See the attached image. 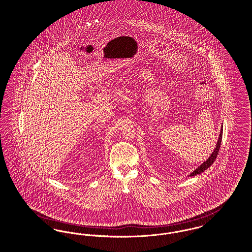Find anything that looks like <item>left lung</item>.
<instances>
[{
  "label": "left lung",
  "instance_id": "1",
  "mask_svg": "<svg viewBox=\"0 0 252 252\" xmlns=\"http://www.w3.org/2000/svg\"><path fill=\"white\" fill-rule=\"evenodd\" d=\"M222 128H221V131H220V135H219V138H218V141H217V144L215 146V148L213 150V152L210 154V156L207 158V160L204 162V163H201V165H199L194 171H192L189 176L191 177V176H195L197 174H200L204 171H206L207 168L213 163V162L215 161L217 155H218V152H219V149L221 147V143H222Z\"/></svg>",
  "mask_w": 252,
  "mask_h": 252
}]
</instances>
